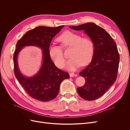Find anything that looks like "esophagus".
Returning a JSON list of instances; mask_svg holds the SVG:
<instances>
[{
    "instance_id": "obj_1",
    "label": "esophagus",
    "mask_w": 130,
    "mask_h": 130,
    "mask_svg": "<svg viewBox=\"0 0 130 130\" xmlns=\"http://www.w3.org/2000/svg\"><path fill=\"white\" fill-rule=\"evenodd\" d=\"M69 74H70V77H73V76L75 75V74L74 73H70Z\"/></svg>"
}]
</instances>
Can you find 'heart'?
<instances>
[{
    "instance_id": "b5f03b06",
    "label": "heart",
    "mask_w": 130,
    "mask_h": 130,
    "mask_svg": "<svg viewBox=\"0 0 130 130\" xmlns=\"http://www.w3.org/2000/svg\"><path fill=\"white\" fill-rule=\"evenodd\" d=\"M60 46L52 44L48 48L50 58L58 68H63L65 57L63 48H71L70 57L67 61L66 67L70 71H74L80 65L85 66L91 61L94 53V45L93 40L87 36L71 30H66L57 38Z\"/></svg>"
}]
</instances>
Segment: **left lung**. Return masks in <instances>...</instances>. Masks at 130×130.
Listing matches in <instances>:
<instances>
[{
    "label": "left lung",
    "mask_w": 130,
    "mask_h": 130,
    "mask_svg": "<svg viewBox=\"0 0 130 130\" xmlns=\"http://www.w3.org/2000/svg\"><path fill=\"white\" fill-rule=\"evenodd\" d=\"M84 31L93 40L94 53L91 62L79 74L85 83L78 87L79 96L87 101L96 100L109 89L117 78L120 55L115 42L105 29L92 23L70 26Z\"/></svg>",
    "instance_id": "8db88e82"
}]
</instances>
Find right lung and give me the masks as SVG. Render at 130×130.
<instances>
[{
	"instance_id": "add662e5",
	"label": "right lung",
	"mask_w": 130,
	"mask_h": 130,
	"mask_svg": "<svg viewBox=\"0 0 130 130\" xmlns=\"http://www.w3.org/2000/svg\"><path fill=\"white\" fill-rule=\"evenodd\" d=\"M64 26L36 27L26 32L17 43L13 57L15 75L26 93L33 99L43 102L55 99L58 94L61 82L70 78L69 73L55 65L48 54V48L52 39ZM30 45L38 46L43 50V60L42 67L35 76L26 78L18 69L17 59L22 47Z\"/></svg>"
}]
</instances>
